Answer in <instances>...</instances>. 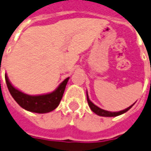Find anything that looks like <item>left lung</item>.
<instances>
[{"instance_id":"left-lung-1","label":"left lung","mask_w":151,"mask_h":151,"mask_svg":"<svg viewBox=\"0 0 151 151\" xmlns=\"http://www.w3.org/2000/svg\"><path fill=\"white\" fill-rule=\"evenodd\" d=\"M86 98H87V103H88V105H89V107L91 108V109L95 114H96L97 115L103 116V117H115V116H119L120 115V114H124L125 112H127V110H129V109L132 107V105L135 104L134 103L133 105H132L131 106H129L128 108L125 109H123V110H121V111H119V112H110V111L104 110V109H102L99 108L96 105H94L93 103L89 100L87 92H86Z\"/></svg>"}]
</instances>
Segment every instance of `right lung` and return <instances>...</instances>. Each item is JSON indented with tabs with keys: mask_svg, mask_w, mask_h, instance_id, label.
Returning <instances> with one entry per match:
<instances>
[{
	"mask_svg": "<svg viewBox=\"0 0 151 151\" xmlns=\"http://www.w3.org/2000/svg\"><path fill=\"white\" fill-rule=\"evenodd\" d=\"M5 78L9 93L11 94L14 101L24 109L38 114L50 112L60 105V102L63 97V94L65 92V86L69 78H67L63 83H60L57 89L51 93L41 96H29L14 88L9 83L7 76L6 75Z\"/></svg>",
	"mask_w": 151,
	"mask_h": 151,
	"instance_id": "1",
	"label": "right lung"
}]
</instances>
